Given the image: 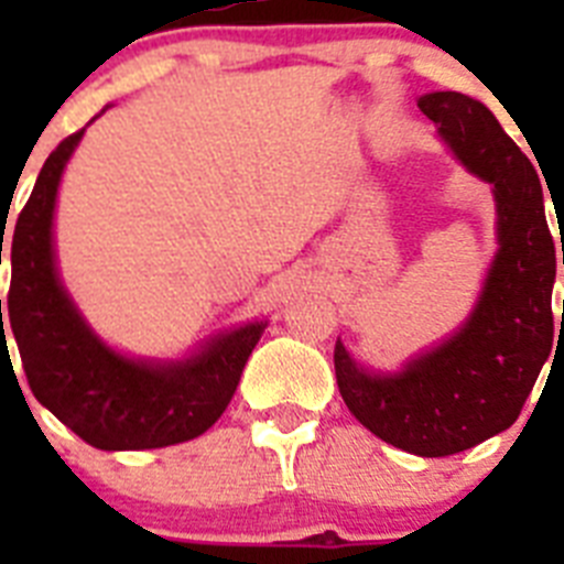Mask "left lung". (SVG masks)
<instances>
[{
    "label": "left lung",
    "mask_w": 564,
    "mask_h": 564,
    "mask_svg": "<svg viewBox=\"0 0 564 564\" xmlns=\"http://www.w3.org/2000/svg\"><path fill=\"white\" fill-rule=\"evenodd\" d=\"M417 107L457 161L491 186L500 248L466 322L435 347L381 372L358 364L338 338L333 361L338 392L361 426L410 455L446 457L520 417L554 347L551 291L560 253L540 174L491 109L463 93H426Z\"/></svg>",
    "instance_id": "left-lung-1"
}]
</instances>
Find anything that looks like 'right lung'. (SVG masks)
<instances>
[{
	"mask_svg": "<svg viewBox=\"0 0 564 564\" xmlns=\"http://www.w3.org/2000/svg\"><path fill=\"white\" fill-rule=\"evenodd\" d=\"M82 138L78 129L50 152L8 242L10 293L8 322L0 299V350L13 330L36 401L96 449H163L192 441L226 412L268 322L220 333L186 358H134L109 347L64 288L53 246L58 183Z\"/></svg>",
	"mask_w": 564,
	"mask_h": 564,
	"instance_id": "right-lung-1",
	"label": "right lung"
}]
</instances>
